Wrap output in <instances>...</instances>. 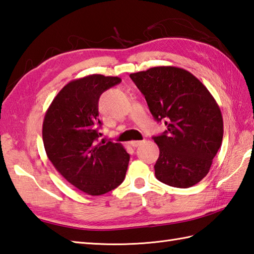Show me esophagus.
<instances>
[{"label": "esophagus", "instance_id": "34e87169", "mask_svg": "<svg viewBox=\"0 0 254 254\" xmlns=\"http://www.w3.org/2000/svg\"><path fill=\"white\" fill-rule=\"evenodd\" d=\"M141 143L142 141H140V140H133V141L130 142V145L133 146V148H137V146H139Z\"/></svg>", "mask_w": 254, "mask_h": 254}]
</instances>
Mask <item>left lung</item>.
I'll list each match as a JSON object with an SVG mask.
<instances>
[{"instance_id":"8db88e82","label":"left lung","mask_w":254,"mask_h":254,"mask_svg":"<svg viewBox=\"0 0 254 254\" xmlns=\"http://www.w3.org/2000/svg\"><path fill=\"white\" fill-rule=\"evenodd\" d=\"M151 114L166 130L153 137L160 155L154 171L161 183L189 188L203 179L223 140V117L215 99L198 78L174 66L129 75Z\"/></svg>"}]
</instances>
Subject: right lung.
I'll return each mask as SVG.
<instances>
[{
  "label": "right lung",
  "mask_w": 254,
  "mask_h": 254,
  "mask_svg": "<svg viewBox=\"0 0 254 254\" xmlns=\"http://www.w3.org/2000/svg\"><path fill=\"white\" fill-rule=\"evenodd\" d=\"M120 77L89 75L68 82L49 106L42 138L49 160L62 176L90 195H101L125 179L129 154L121 143L100 142L99 99Z\"/></svg>",
  "instance_id": "obj_1"
}]
</instances>
